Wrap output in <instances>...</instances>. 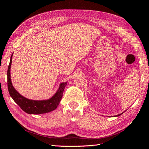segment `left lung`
Masks as SVG:
<instances>
[{
	"label": "left lung",
	"mask_w": 149,
	"mask_h": 149,
	"mask_svg": "<svg viewBox=\"0 0 149 149\" xmlns=\"http://www.w3.org/2000/svg\"><path fill=\"white\" fill-rule=\"evenodd\" d=\"M123 113H122V114H123ZM122 114H118V115H117V116H120V115H121Z\"/></svg>",
	"instance_id": "obj_1"
}]
</instances>
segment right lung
<instances>
[{
  "instance_id": "obj_1",
  "label": "right lung",
  "mask_w": 149,
  "mask_h": 149,
  "mask_svg": "<svg viewBox=\"0 0 149 149\" xmlns=\"http://www.w3.org/2000/svg\"><path fill=\"white\" fill-rule=\"evenodd\" d=\"M13 55V53H12ZM12 55L10 57V61L8 66L7 70V86L10 96L12 97L21 109L30 114H40L47 113L56 109L62 98L64 89L67 84V82L60 84L59 89L52 97L48 100L34 101L30 100L18 93L13 87L10 79V67L12 64Z\"/></svg>"
}]
</instances>
